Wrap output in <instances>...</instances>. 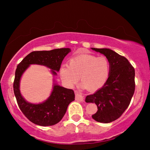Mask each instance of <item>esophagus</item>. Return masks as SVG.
Masks as SVG:
<instances>
[{"label": "esophagus", "instance_id": "obj_1", "mask_svg": "<svg viewBox=\"0 0 150 150\" xmlns=\"http://www.w3.org/2000/svg\"><path fill=\"white\" fill-rule=\"evenodd\" d=\"M75 98L76 100L81 101V102H83V101H84V97H83V96L80 93H77L75 94Z\"/></svg>", "mask_w": 150, "mask_h": 150}]
</instances>
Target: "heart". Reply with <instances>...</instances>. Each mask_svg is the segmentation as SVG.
<instances>
[{"label": "heart", "mask_w": 150, "mask_h": 150, "mask_svg": "<svg viewBox=\"0 0 150 150\" xmlns=\"http://www.w3.org/2000/svg\"><path fill=\"white\" fill-rule=\"evenodd\" d=\"M110 73V64L107 58L91 54L73 57L69 65L63 64L59 69L60 77L67 87H73L80 77L81 87L89 91L102 88L107 82Z\"/></svg>", "instance_id": "obj_1"}]
</instances>
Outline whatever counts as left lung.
I'll use <instances>...</instances> for the list:
<instances>
[{
  "label": "left lung",
  "instance_id": "obj_1",
  "mask_svg": "<svg viewBox=\"0 0 150 150\" xmlns=\"http://www.w3.org/2000/svg\"><path fill=\"white\" fill-rule=\"evenodd\" d=\"M103 54L110 64L108 79L102 88L86 96V103H95L92 116L96 122L109 123L118 119L130 105L135 90V70L126 57L108 48H91Z\"/></svg>",
  "mask_w": 150,
  "mask_h": 150
}]
</instances>
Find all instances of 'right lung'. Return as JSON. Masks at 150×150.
I'll return each instance as SVG.
<instances>
[{
    "label": "right lung",
    "mask_w": 150,
    "mask_h": 150,
    "mask_svg": "<svg viewBox=\"0 0 150 150\" xmlns=\"http://www.w3.org/2000/svg\"><path fill=\"white\" fill-rule=\"evenodd\" d=\"M70 52V48L32 52L17 66L13 85L14 95L20 110L35 124L47 126L59 122L65 115L68 106L75 100V93L72 89L59 85L55 79H53V88L49 97L42 103H29L20 92V80L22 75L31 65H39L49 68L52 75L56 76L62 61Z\"/></svg>",
    "instance_id": "add662e5"
}]
</instances>
